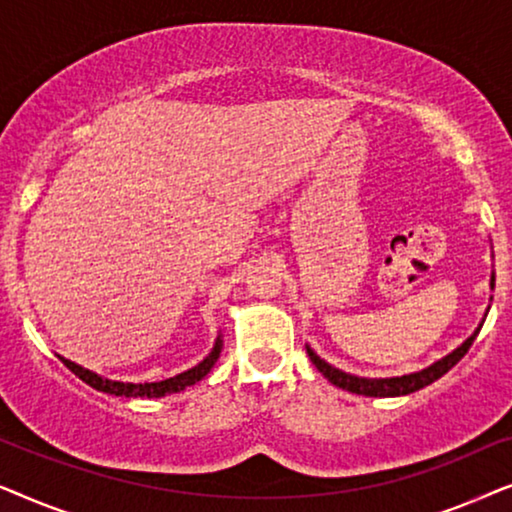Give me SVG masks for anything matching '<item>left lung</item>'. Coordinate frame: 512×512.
<instances>
[{
  "mask_svg": "<svg viewBox=\"0 0 512 512\" xmlns=\"http://www.w3.org/2000/svg\"><path fill=\"white\" fill-rule=\"evenodd\" d=\"M489 289H494V272H492V279H489ZM487 312H489V307H487ZM487 312H485V317H487ZM482 324H485V319L480 321L478 328H475V331L468 335V338L461 342L457 349H452V352L445 354L443 359L433 361L431 366L417 370V373H408V375H401V377H359V375L345 373V370L335 368L328 361L321 359V356L314 352L310 345H305V347H307V356H310V361L314 363V366H317L319 373L324 375L328 382L335 384V387L352 391V394H359V396H375V398L408 396V394H412V391L429 387L431 382L440 380V377H443L447 370L457 366V363L464 359L468 347L473 345V340L478 338Z\"/></svg>",
  "mask_w": 512,
  "mask_h": 512,
  "instance_id": "8db88e82",
  "label": "left lung"
}]
</instances>
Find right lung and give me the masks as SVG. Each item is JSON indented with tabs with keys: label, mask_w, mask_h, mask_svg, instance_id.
Instances as JSON below:
<instances>
[{
	"label": "right lung",
	"mask_w": 512,
	"mask_h": 512,
	"mask_svg": "<svg viewBox=\"0 0 512 512\" xmlns=\"http://www.w3.org/2000/svg\"><path fill=\"white\" fill-rule=\"evenodd\" d=\"M221 349H223V340H221V333L219 338H216L212 352H209L205 359H202L198 366L184 370V373L174 375V377H167V380H160V382H118V380H109V377H102L93 373V370L79 366V363L65 359V356H60L62 363L72 370V373L83 380L90 387L97 389V391H104V394H114V396H125V398H160V396H167V394H177V391H184L188 387H193L195 382H200L202 377H205L209 370L214 368V363L219 361L221 356Z\"/></svg>",
	"instance_id": "1"
}]
</instances>
